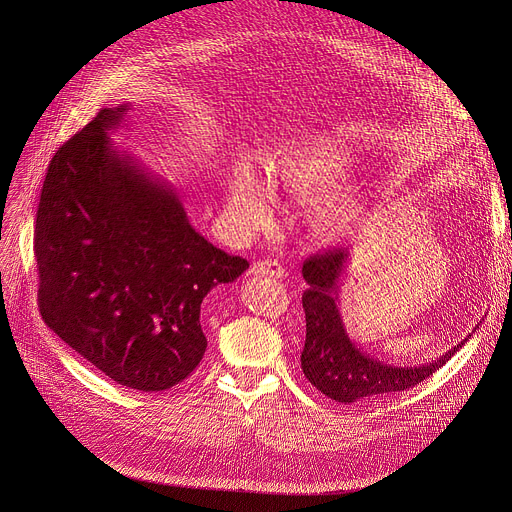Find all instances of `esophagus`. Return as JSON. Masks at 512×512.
Returning <instances> with one entry per match:
<instances>
[{
	"mask_svg": "<svg viewBox=\"0 0 512 512\" xmlns=\"http://www.w3.org/2000/svg\"><path fill=\"white\" fill-rule=\"evenodd\" d=\"M251 273L253 275H259V277H273V279H281L285 275V269L281 267V263L277 261H257L253 267H251Z\"/></svg>",
	"mask_w": 512,
	"mask_h": 512,
	"instance_id": "esophagus-1",
	"label": "esophagus"
}]
</instances>
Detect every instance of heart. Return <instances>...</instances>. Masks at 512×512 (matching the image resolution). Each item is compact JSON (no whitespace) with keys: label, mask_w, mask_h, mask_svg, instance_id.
I'll return each instance as SVG.
<instances>
[{"label":"heart","mask_w":512,"mask_h":512,"mask_svg":"<svg viewBox=\"0 0 512 512\" xmlns=\"http://www.w3.org/2000/svg\"><path fill=\"white\" fill-rule=\"evenodd\" d=\"M360 160L330 135L289 143L273 158L269 184L312 204V227L326 243H342L360 233L371 214V196L360 186H340L358 170ZM267 180L251 166H235L227 186V218L243 233L273 225L275 200Z\"/></svg>","instance_id":"obj_1"}]
</instances>
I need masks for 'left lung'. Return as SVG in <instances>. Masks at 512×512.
Returning a JSON list of instances; mask_svg holds the SVG:
<instances>
[{
    "label": "left lung",
    "mask_w": 512,
    "mask_h": 512,
    "mask_svg": "<svg viewBox=\"0 0 512 512\" xmlns=\"http://www.w3.org/2000/svg\"><path fill=\"white\" fill-rule=\"evenodd\" d=\"M350 265L348 249H332L306 259L302 273L308 289L302 296L306 312V344L302 371L326 397L338 403L375 401L411 389L440 371L444 364L472 338L468 334L440 358L423 364H391L360 350L348 336L340 314V285ZM476 332V328L472 330Z\"/></svg>",
    "instance_id": "obj_1"
}]
</instances>
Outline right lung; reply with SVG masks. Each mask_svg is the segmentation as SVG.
<instances>
[{
	"label": "right lung",
	"mask_w": 512,
	"mask_h": 512,
	"mask_svg": "<svg viewBox=\"0 0 512 512\" xmlns=\"http://www.w3.org/2000/svg\"><path fill=\"white\" fill-rule=\"evenodd\" d=\"M129 109H101L54 154L34 251L46 326L117 385L150 393L198 367L200 304L249 263L208 243L176 188L113 143Z\"/></svg>",
	"instance_id": "add662e5"
}]
</instances>
